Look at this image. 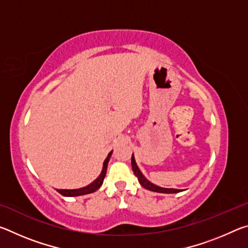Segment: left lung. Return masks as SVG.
I'll return each instance as SVG.
<instances>
[{
	"mask_svg": "<svg viewBox=\"0 0 248 248\" xmlns=\"http://www.w3.org/2000/svg\"><path fill=\"white\" fill-rule=\"evenodd\" d=\"M131 165H132V170H133L134 175L137 176L138 179H139V183L145 188V189L151 190V191H155V192H162V194H175V192L182 191L180 189H173V188H162V187L156 186V185H154L152 183H150L149 180L144 177L143 174L140 171L136 161H134L133 155L131 157Z\"/></svg>",
	"mask_w": 248,
	"mask_h": 248,
	"instance_id": "1",
	"label": "left lung"
}]
</instances>
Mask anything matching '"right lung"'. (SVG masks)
Here are the masks:
<instances>
[{
  "label": "right lung",
  "instance_id": "1",
  "mask_svg": "<svg viewBox=\"0 0 248 248\" xmlns=\"http://www.w3.org/2000/svg\"><path fill=\"white\" fill-rule=\"evenodd\" d=\"M111 153L110 152L108 154L107 158L105 159L104 162V166H103V170L100 175L98 176V178L94 180L93 183L89 186L81 188V189H58L59 194H61L62 196H66V197H75V196H82V195H87V194H92V192H94L98 189V188L102 186V184L104 182V178L105 176H106V171H107V165H108V162H109V158L111 156Z\"/></svg>",
  "mask_w": 248,
  "mask_h": 248
}]
</instances>
